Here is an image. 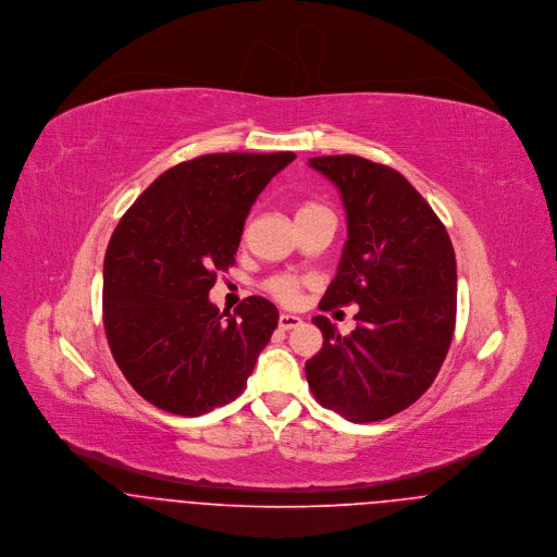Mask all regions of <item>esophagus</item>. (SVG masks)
Listing matches in <instances>:
<instances>
[{"label": "esophagus", "mask_w": 557, "mask_h": 557, "mask_svg": "<svg viewBox=\"0 0 557 557\" xmlns=\"http://www.w3.org/2000/svg\"><path fill=\"white\" fill-rule=\"evenodd\" d=\"M300 323H302V319L298 318V315L283 313V315L278 318V327H281V330H292V327H296V325H300Z\"/></svg>", "instance_id": "obj_1"}]
</instances>
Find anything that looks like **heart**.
Here are the masks:
<instances>
[{"instance_id": "b5f03b06", "label": "heart", "mask_w": 557, "mask_h": 557, "mask_svg": "<svg viewBox=\"0 0 557 557\" xmlns=\"http://www.w3.org/2000/svg\"><path fill=\"white\" fill-rule=\"evenodd\" d=\"M318 210H325V208L319 206V203H305V206L298 208L296 219H298V216H305V214H311V212H318ZM300 285H302L300 278H296V276H292V274H276V276H272V278L265 281V289H268L276 300H281V302H285V305H292V302L298 298Z\"/></svg>"}]
</instances>
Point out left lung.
<instances>
[{
    "mask_svg": "<svg viewBox=\"0 0 557 557\" xmlns=\"http://www.w3.org/2000/svg\"><path fill=\"white\" fill-rule=\"evenodd\" d=\"M341 193L347 242L321 311L358 305L347 336L313 318L323 347L305 371L319 403L351 422L391 418L422 397L448 354L457 259L424 197L386 164L354 154L309 160Z\"/></svg>",
    "mask_w": 557,
    "mask_h": 557,
    "instance_id": "left-lung-1",
    "label": "left lung"
}]
</instances>
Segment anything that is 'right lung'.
Listing matches in <instances>:
<instances>
[{"instance_id":"obj_1","label":"right lung","mask_w":557,"mask_h":557,"mask_svg":"<svg viewBox=\"0 0 557 557\" xmlns=\"http://www.w3.org/2000/svg\"><path fill=\"white\" fill-rule=\"evenodd\" d=\"M294 152L206 154L159 175L109 239L102 321L128 384L159 409L201 416L239 397L278 311L259 296L208 298L236 263L250 206Z\"/></svg>"}]
</instances>
